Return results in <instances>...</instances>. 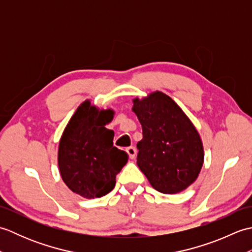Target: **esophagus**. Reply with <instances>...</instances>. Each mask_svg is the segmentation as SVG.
Listing matches in <instances>:
<instances>
[{"label": "esophagus", "instance_id": "34e87169", "mask_svg": "<svg viewBox=\"0 0 252 252\" xmlns=\"http://www.w3.org/2000/svg\"><path fill=\"white\" fill-rule=\"evenodd\" d=\"M126 153L129 154V156H130L131 159H134L135 156H136V149H135V147H133V146L127 147L126 148Z\"/></svg>", "mask_w": 252, "mask_h": 252}]
</instances>
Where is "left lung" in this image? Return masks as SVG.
Listing matches in <instances>:
<instances>
[{
    "instance_id": "left-lung-1",
    "label": "left lung",
    "mask_w": 252,
    "mask_h": 252,
    "mask_svg": "<svg viewBox=\"0 0 252 252\" xmlns=\"http://www.w3.org/2000/svg\"><path fill=\"white\" fill-rule=\"evenodd\" d=\"M143 130L137 165L155 189L176 194L194 183L203 163V147L195 126L175 101L162 92L133 99Z\"/></svg>"
}]
</instances>
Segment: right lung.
I'll use <instances>...</instances> for the list:
<instances>
[{
    "label": "right lung",
    "instance_id": "add662e5",
    "mask_svg": "<svg viewBox=\"0 0 252 252\" xmlns=\"http://www.w3.org/2000/svg\"><path fill=\"white\" fill-rule=\"evenodd\" d=\"M111 109L99 110L85 100L68 122L58 147V167L65 184L84 198H99L114 189L116 175L129 156L114 146V131L105 126Z\"/></svg>",
    "mask_w": 252,
    "mask_h": 252
}]
</instances>
